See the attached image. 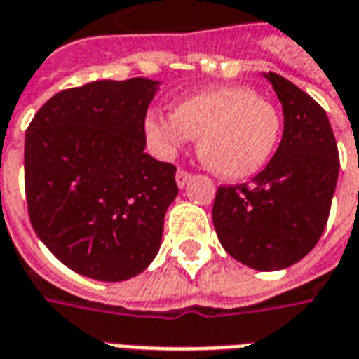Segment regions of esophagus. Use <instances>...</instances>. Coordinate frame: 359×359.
Instances as JSON below:
<instances>
[{"label":"esophagus","instance_id":"obj_1","mask_svg":"<svg viewBox=\"0 0 359 359\" xmlns=\"http://www.w3.org/2000/svg\"><path fill=\"white\" fill-rule=\"evenodd\" d=\"M175 179H177V184H179V188H184L190 182V179H192V172L184 171V169H179L177 171V175H175Z\"/></svg>","mask_w":359,"mask_h":359}]
</instances>
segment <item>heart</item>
Here are the masks:
<instances>
[{
  "mask_svg": "<svg viewBox=\"0 0 359 359\" xmlns=\"http://www.w3.org/2000/svg\"><path fill=\"white\" fill-rule=\"evenodd\" d=\"M144 135L154 150L171 158L190 139L211 171L230 180L253 177L266 165L280 139L274 106L243 85L211 87L190 95L172 108V116L148 114Z\"/></svg>",
  "mask_w": 359,
  "mask_h": 359,
  "instance_id": "obj_1",
  "label": "heart"
}]
</instances>
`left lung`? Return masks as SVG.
<instances>
[{"label":"left lung","mask_w":359,"mask_h":359,"mask_svg":"<svg viewBox=\"0 0 359 359\" xmlns=\"http://www.w3.org/2000/svg\"><path fill=\"white\" fill-rule=\"evenodd\" d=\"M283 108L274 158L251 184L219 187L213 224L230 257L261 272L306 257L329 219L339 179V150L325 110L274 72L264 74Z\"/></svg>","instance_id":"obj_1"}]
</instances>
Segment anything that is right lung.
Masks as SVG:
<instances>
[{
	"mask_svg": "<svg viewBox=\"0 0 359 359\" xmlns=\"http://www.w3.org/2000/svg\"><path fill=\"white\" fill-rule=\"evenodd\" d=\"M159 81L133 78L57 93L26 129L24 187L38 238L74 272L123 281L156 259L179 194L177 167L144 152Z\"/></svg>",
	"mask_w": 359,
	"mask_h": 359,
	"instance_id": "1",
	"label": "right lung"
}]
</instances>
